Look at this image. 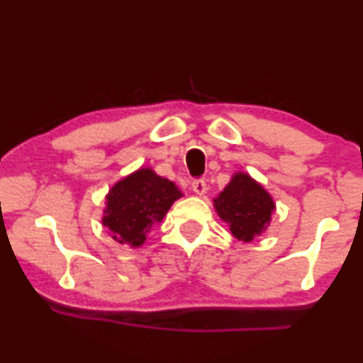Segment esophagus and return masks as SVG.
Segmentation results:
<instances>
[{"instance_id":"1","label":"esophagus","mask_w":363,"mask_h":363,"mask_svg":"<svg viewBox=\"0 0 363 363\" xmlns=\"http://www.w3.org/2000/svg\"><path fill=\"white\" fill-rule=\"evenodd\" d=\"M191 189L194 191V194H198V196H204V194L208 193L206 181H203V179H198V181H194L193 184H191Z\"/></svg>"}]
</instances>
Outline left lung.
Segmentation results:
<instances>
[{"label": "left lung", "instance_id": "8db88e82", "mask_svg": "<svg viewBox=\"0 0 363 363\" xmlns=\"http://www.w3.org/2000/svg\"><path fill=\"white\" fill-rule=\"evenodd\" d=\"M213 206L235 238L250 243L267 230L270 216L276 211V201L250 174L240 170L213 199Z\"/></svg>", "mask_w": 363, "mask_h": 363}]
</instances>
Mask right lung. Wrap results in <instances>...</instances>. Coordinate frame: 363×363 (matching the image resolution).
I'll return each mask as SVG.
<instances>
[{"mask_svg": "<svg viewBox=\"0 0 363 363\" xmlns=\"http://www.w3.org/2000/svg\"><path fill=\"white\" fill-rule=\"evenodd\" d=\"M182 196L176 182L159 176L152 167H140L108 191L101 223L116 243L137 248Z\"/></svg>", "mask_w": 363, "mask_h": 363, "instance_id": "1", "label": "right lung"}]
</instances>
